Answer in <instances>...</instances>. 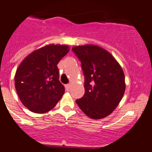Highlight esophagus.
Instances as JSON below:
<instances>
[{
	"label": "esophagus",
	"mask_w": 152,
	"mask_h": 152,
	"mask_svg": "<svg viewBox=\"0 0 152 152\" xmlns=\"http://www.w3.org/2000/svg\"><path fill=\"white\" fill-rule=\"evenodd\" d=\"M65 89L67 91H69L70 89V84H67V85H65Z\"/></svg>",
	"instance_id": "esophagus-1"
}]
</instances>
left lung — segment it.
Masks as SVG:
<instances>
[{"label":"left lung","instance_id":"left-lung-1","mask_svg":"<svg viewBox=\"0 0 152 152\" xmlns=\"http://www.w3.org/2000/svg\"><path fill=\"white\" fill-rule=\"evenodd\" d=\"M81 61L85 76V94L76 102L90 118L107 117L117 107L126 90L125 76L117 60L95 45L72 48Z\"/></svg>","mask_w":152,"mask_h":152}]
</instances>
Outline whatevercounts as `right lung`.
I'll use <instances>...</instances> for the list:
<instances>
[{
  "label": "right lung",
  "mask_w": 152,
  "mask_h": 152,
  "mask_svg": "<svg viewBox=\"0 0 152 152\" xmlns=\"http://www.w3.org/2000/svg\"><path fill=\"white\" fill-rule=\"evenodd\" d=\"M69 52L67 45H50L34 51L23 60L15 76L20 101L34 113L55 107L64 94L57 64Z\"/></svg>",
  "instance_id": "obj_1"
}]
</instances>
